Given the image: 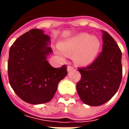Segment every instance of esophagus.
I'll use <instances>...</instances> for the list:
<instances>
[{
    "mask_svg": "<svg viewBox=\"0 0 129 129\" xmlns=\"http://www.w3.org/2000/svg\"><path fill=\"white\" fill-rule=\"evenodd\" d=\"M74 68H73L72 66H68L67 67V70H68V72H70V71H71V70H73Z\"/></svg>",
    "mask_w": 129,
    "mask_h": 129,
    "instance_id": "1",
    "label": "esophagus"
}]
</instances>
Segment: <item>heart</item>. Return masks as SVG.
Listing matches in <instances>:
<instances>
[{"mask_svg": "<svg viewBox=\"0 0 129 129\" xmlns=\"http://www.w3.org/2000/svg\"><path fill=\"white\" fill-rule=\"evenodd\" d=\"M100 46L101 42L97 37L82 32L61 43V50H57V54L61 57L65 54H73V60L77 64L86 66L96 59Z\"/></svg>", "mask_w": 129, "mask_h": 129, "instance_id": "b5f03b06", "label": "heart"}]
</instances>
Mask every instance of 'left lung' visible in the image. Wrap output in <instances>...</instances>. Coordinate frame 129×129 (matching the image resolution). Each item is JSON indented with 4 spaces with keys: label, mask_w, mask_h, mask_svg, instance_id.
<instances>
[{
    "label": "left lung",
    "mask_w": 129,
    "mask_h": 129,
    "mask_svg": "<svg viewBox=\"0 0 129 129\" xmlns=\"http://www.w3.org/2000/svg\"><path fill=\"white\" fill-rule=\"evenodd\" d=\"M102 52L88 67L79 68L81 79L77 84L81 100L97 106L111 100L122 81V52L113 38L103 31Z\"/></svg>",
    "instance_id": "obj_1"
}]
</instances>
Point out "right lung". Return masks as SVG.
Listing matches in <instances>:
<instances>
[{
	"label": "right lung",
	"mask_w": 129,
	"mask_h": 129,
	"mask_svg": "<svg viewBox=\"0 0 129 129\" xmlns=\"http://www.w3.org/2000/svg\"><path fill=\"white\" fill-rule=\"evenodd\" d=\"M50 37L39 29H32L11 46L8 77L11 87L24 102L41 104L50 102L58 84L67 75L66 66L55 68L47 61L52 53Z\"/></svg>",
	"instance_id": "add662e5"
}]
</instances>
